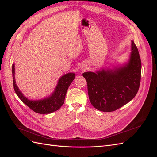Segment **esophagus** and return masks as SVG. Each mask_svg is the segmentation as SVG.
<instances>
[{
  "label": "esophagus",
  "instance_id": "esophagus-1",
  "mask_svg": "<svg viewBox=\"0 0 157 157\" xmlns=\"http://www.w3.org/2000/svg\"><path fill=\"white\" fill-rule=\"evenodd\" d=\"M81 70H82V71H84L85 70V68H83V67H82V68H81Z\"/></svg>",
  "mask_w": 157,
  "mask_h": 157
}]
</instances>
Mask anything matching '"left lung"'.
Masks as SVG:
<instances>
[{
    "label": "left lung",
    "instance_id": "8db88e82",
    "mask_svg": "<svg viewBox=\"0 0 157 157\" xmlns=\"http://www.w3.org/2000/svg\"><path fill=\"white\" fill-rule=\"evenodd\" d=\"M129 59L123 65L83 74L87 83L90 101L96 109L112 112L135 98L141 79V60L136 46L131 40Z\"/></svg>",
    "mask_w": 157,
    "mask_h": 157
}]
</instances>
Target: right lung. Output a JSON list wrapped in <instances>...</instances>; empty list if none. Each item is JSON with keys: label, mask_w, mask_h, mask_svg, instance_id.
I'll return each mask as SVG.
<instances>
[{"label": "right lung", "mask_w": 157, "mask_h": 157, "mask_svg": "<svg viewBox=\"0 0 157 157\" xmlns=\"http://www.w3.org/2000/svg\"><path fill=\"white\" fill-rule=\"evenodd\" d=\"M13 84L15 93L20 100L31 109L39 114H50L59 109L63 105L67 91L75 78V73L70 72L63 75L58 80L57 84L52 93L40 100H30L25 96L17 86L15 79V64L12 65Z\"/></svg>", "instance_id": "1"}]
</instances>
